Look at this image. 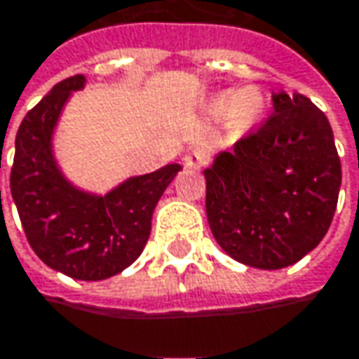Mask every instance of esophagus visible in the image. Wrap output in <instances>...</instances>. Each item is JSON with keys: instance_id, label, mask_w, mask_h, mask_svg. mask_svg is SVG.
Masks as SVG:
<instances>
[{"instance_id": "1", "label": "esophagus", "mask_w": 359, "mask_h": 359, "mask_svg": "<svg viewBox=\"0 0 359 359\" xmlns=\"http://www.w3.org/2000/svg\"><path fill=\"white\" fill-rule=\"evenodd\" d=\"M208 160H210V151L203 149V147H195V149H191V151L184 156V166H189V168H199V166H205Z\"/></svg>"}]
</instances>
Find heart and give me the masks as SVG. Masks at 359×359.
Here are the masks:
<instances>
[{
	"label": "heart",
	"mask_w": 359,
	"mask_h": 359,
	"mask_svg": "<svg viewBox=\"0 0 359 359\" xmlns=\"http://www.w3.org/2000/svg\"><path fill=\"white\" fill-rule=\"evenodd\" d=\"M261 98L255 90H241V92H224L217 98V107L224 111H234L241 118H252L259 111Z\"/></svg>",
	"instance_id": "heart-1"
}]
</instances>
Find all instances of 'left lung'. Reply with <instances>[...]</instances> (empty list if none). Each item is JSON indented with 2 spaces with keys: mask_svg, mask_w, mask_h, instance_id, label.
<instances>
[{
  "mask_svg": "<svg viewBox=\"0 0 359 359\" xmlns=\"http://www.w3.org/2000/svg\"><path fill=\"white\" fill-rule=\"evenodd\" d=\"M273 113L205 170L213 238L257 269L294 265L337 210L341 160L325 113L304 94L273 92Z\"/></svg>",
  "mask_w": 359,
  "mask_h": 359,
  "instance_id": "obj_1",
  "label": "left lung"
}]
</instances>
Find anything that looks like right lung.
I'll list each match as a JSON object with an SVG mask.
<instances>
[{
    "instance_id": "1",
    "label": "right lung",
    "mask_w": 359,
    "mask_h": 359,
    "mask_svg": "<svg viewBox=\"0 0 359 359\" xmlns=\"http://www.w3.org/2000/svg\"><path fill=\"white\" fill-rule=\"evenodd\" d=\"M83 82L78 74L55 83L26 113L16 133L10 189L39 259L74 279L98 281L121 273L142 255L154 208L180 166L168 164L133 177L104 197L74 189L55 166L50 135L72 90H80Z\"/></svg>"
}]
</instances>
